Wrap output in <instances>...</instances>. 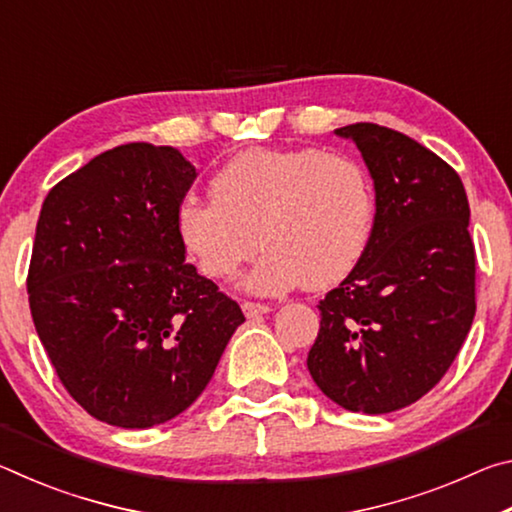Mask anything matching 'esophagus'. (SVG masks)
Returning <instances> with one entry per match:
<instances>
[{
	"instance_id": "1",
	"label": "esophagus",
	"mask_w": 512,
	"mask_h": 512,
	"mask_svg": "<svg viewBox=\"0 0 512 512\" xmlns=\"http://www.w3.org/2000/svg\"><path fill=\"white\" fill-rule=\"evenodd\" d=\"M241 309H244L246 318H257V316H264V314H268V311H271V307L259 305V302H244Z\"/></svg>"
}]
</instances>
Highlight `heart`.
Listing matches in <instances>:
<instances>
[{"instance_id":"heart-1","label":"heart","mask_w":512,"mask_h":512,"mask_svg":"<svg viewBox=\"0 0 512 512\" xmlns=\"http://www.w3.org/2000/svg\"><path fill=\"white\" fill-rule=\"evenodd\" d=\"M210 192L178 205L180 244L210 280H228L262 244L266 253L246 280L257 293L334 287L357 268L375 228L366 169L309 146L232 155Z\"/></svg>"}]
</instances>
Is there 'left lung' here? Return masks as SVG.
<instances>
[{"label":"left lung","instance_id":"obj_1","mask_svg":"<svg viewBox=\"0 0 512 512\" xmlns=\"http://www.w3.org/2000/svg\"><path fill=\"white\" fill-rule=\"evenodd\" d=\"M334 133L366 162L375 228L357 268L320 300L307 368L343 409L391 413L443 379L472 327L470 203L458 173L411 137L377 124Z\"/></svg>","mask_w":512,"mask_h":512}]
</instances>
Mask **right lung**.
Masks as SVG:
<instances>
[{
	"label": "right lung",
	"instance_id": "obj_1",
	"mask_svg": "<svg viewBox=\"0 0 512 512\" xmlns=\"http://www.w3.org/2000/svg\"><path fill=\"white\" fill-rule=\"evenodd\" d=\"M196 167L173 146L121 144L51 189L29 305L67 393L101 422L149 429L210 384L244 314L185 264L176 212Z\"/></svg>",
	"mask_w": 512,
	"mask_h": 512
}]
</instances>
